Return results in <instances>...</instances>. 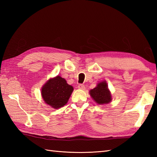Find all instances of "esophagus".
I'll return each mask as SVG.
<instances>
[{
    "instance_id": "34e87169",
    "label": "esophagus",
    "mask_w": 157,
    "mask_h": 157,
    "mask_svg": "<svg viewBox=\"0 0 157 157\" xmlns=\"http://www.w3.org/2000/svg\"><path fill=\"white\" fill-rule=\"evenodd\" d=\"M78 88L80 89V90H84L85 86H84V85H83V84H79L78 85Z\"/></svg>"
}]
</instances>
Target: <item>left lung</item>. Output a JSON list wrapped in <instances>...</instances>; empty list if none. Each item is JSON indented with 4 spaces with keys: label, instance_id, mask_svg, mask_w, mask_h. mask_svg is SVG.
<instances>
[{
    "label": "left lung",
    "instance_id": "obj_1",
    "mask_svg": "<svg viewBox=\"0 0 157 157\" xmlns=\"http://www.w3.org/2000/svg\"><path fill=\"white\" fill-rule=\"evenodd\" d=\"M90 95L98 105H106L112 101V95L106 81L100 82L94 88L90 90Z\"/></svg>",
    "mask_w": 157,
    "mask_h": 157
}]
</instances>
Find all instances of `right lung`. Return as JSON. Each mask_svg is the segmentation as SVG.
I'll return each instance as SVG.
<instances>
[{"instance_id": "right-lung-1", "label": "right lung", "mask_w": 157, "mask_h": 157, "mask_svg": "<svg viewBox=\"0 0 157 157\" xmlns=\"http://www.w3.org/2000/svg\"><path fill=\"white\" fill-rule=\"evenodd\" d=\"M73 91L72 86L68 84L64 78L56 75L43 85L41 95L46 104L57 109L67 104Z\"/></svg>"}]
</instances>
